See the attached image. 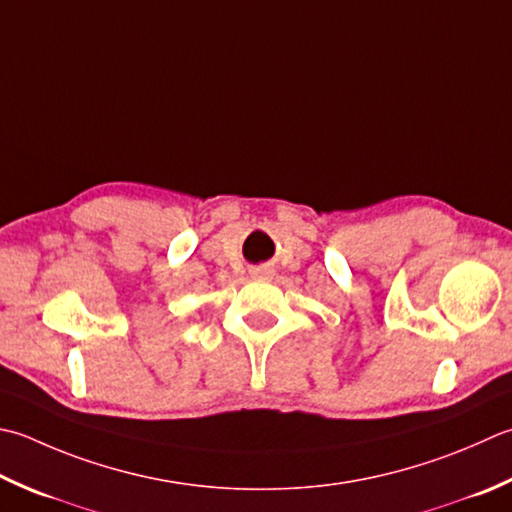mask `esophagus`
Here are the masks:
<instances>
[{
    "mask_svg": "<svg viewBox=\"0 0 512 512\" xmlns=\"http://www.w3.org/2000/svg\"><path fill=\"white\" fill-rule=\"evenodd\" d=\"M253 275H255L257 279H270V277H273V275H275V270H273V268H270V266H262V268H257Z\"/></svg>",
    "mask_w": 512,
    "mask_h": 512,
    "instance_id": "obj_1",
    "label": "esophagus"
}]
</instances>
